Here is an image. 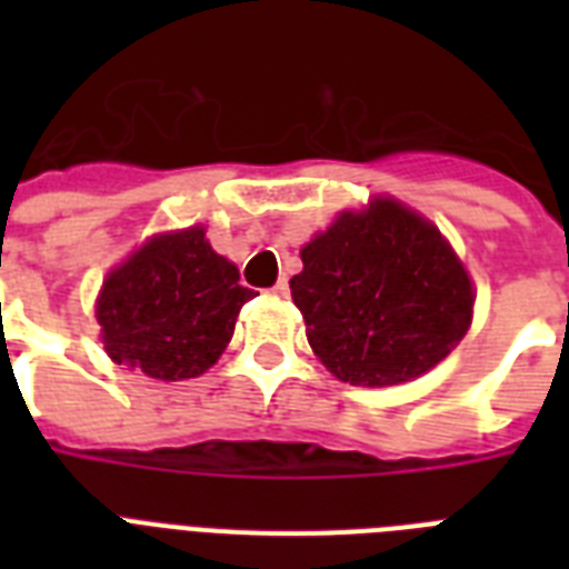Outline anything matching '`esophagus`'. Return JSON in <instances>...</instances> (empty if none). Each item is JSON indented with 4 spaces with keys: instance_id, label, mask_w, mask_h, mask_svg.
<instances>
[{
    "instance_id": "34e87169",
    "label": "esophagus",
    "mask_w": 569,
    "mask_h": 569,
    "mask_svg": "<svg viewBox=\"0 0 569 569\" xmlns=\"http://www.w3.org/2000/svg\"><path fill=\"white\" fill-rule=\"evenodd\" d=\"M271 295H277V298H286V295H289V283H286V280H277V283L271 286Z\"/></svg>"
}]
</instances>
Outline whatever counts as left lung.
<instances>
[{"label": "left lung", "instance_id": "obj_1", "mask_svg": "<svg viewBox=\"0 0 569 569\" xmlns=\"http://www.w3.org/2000/svg\"><path fill=\"white\" fill-rule=\"evenodd\" d=\"M289 280L319 360L346 383L419 378L472 321V283L440 230L396 200L342 212Z\"/></svg>", "mask_w": 569, "mask_h": 569}]
</instances>
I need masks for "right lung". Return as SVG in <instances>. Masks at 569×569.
<instances>
[{
    "label": "right lung",
    "mask_w": 569,
    "mask_h": 569,
    "mask_svg": "<svg viewBox=\"0 0 569 569\" xmlns=\"http://www.w3.org/2000/svg\"><path fill=\"white\" fill-rule=\"evenodd\" d=\"M253 295L239 286V268L191 227L156 236L111 271L97 319L114 363L159 380L197 378L223 355L236 316Z\"/></svg>",
    "instance_id": "add662e5"
}]
</instances>
